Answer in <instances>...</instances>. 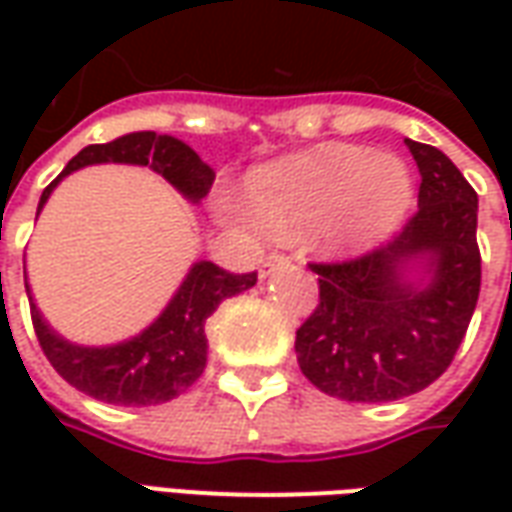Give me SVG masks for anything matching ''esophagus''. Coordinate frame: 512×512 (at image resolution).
Here are the masks:
<instances>
[{"instance_id":"esophagus-1","label":"esophagus","mask_w":512,"mask_h":512,"mask_svg":"<svg viewBox=\"0 0 512 512\" xmlns=\"http://www.w3.org/2000/svg\"><path fill=\"white\" fill-rule=\"evenodd\" d=\"M285 263H290L288 255H279V252H271V255H268L266 260H263V266H260V274H263V277H268V274H271L274 268L285 266Z\"/></svg>"}]
</instances>
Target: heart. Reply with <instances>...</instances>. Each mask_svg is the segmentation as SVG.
<instances>
[{"label": "heart", "mask_w": 512, "mask_h": 512, "mask_svg": "<svg viewBox=\"0 0 512 512\" xmlns=\"http://www.w3.org/2000/svg\"><path fill=\"white\" fill-rule=\"evenodd\" d=\"M246 191L249 205L222 202L227 219L274 235L318 224L323 249L348 255L378 244L403 219L411 178L397 158L354 145H321L252 172Z\"/></svg>", "instance_id": "obj_1"}]
</instances>
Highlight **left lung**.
<instances>
[{"label": "left lung", "mask_w": 512, "mask_h": 512, "mask_svg": "<svg viewBox=\"0 0 512 512\" xmlns=\"http://www.w3.org/2000/svg\"><path fill=\"white\" fill-rule=\"evenodd\" d=\"M419 205L373 252L312 263L321 301L296 332L304 376L351 403H386L433 384L461 348L480 296L477 194L439 147L406 139ZM423 263L417 283L408 262Z\"/></svg>", "instance_id": "obj_1"}]
</instances>
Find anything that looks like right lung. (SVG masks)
<instances>
[{
	"label": "right lung",
	"mask_w": 512,
	"mask_h": 512,
	"mask_svg": "<svg viewBox=\"0 0 512 512\" xmlns=\"http://www.w3.org/2000/svg\"><path fill=\"white\" fill-rule=\"evenodd\" d=\"M106 161L150 167L191 202H200L211 191L216 178V172L186 142L156 131H136L106 145H87L82 153H76L68 161V167L57 175V180H51L43 189L38 213L43 211L49 194L65 175H71L73 169L106 164ZM255 282V271L230 274L211 260H200L191 266L167 310L145 332H139L126 343L101 345V348L62 340L43 321V315L32 301L29 285L27 296L40 348L51 367L68 384L76 386L84 395L115 406H156L186 392L202 376L208 362L205 321L224 299L244 293Z\"/></svg>",
	"instance_id": "right-lung-1"
}]
</instances>
